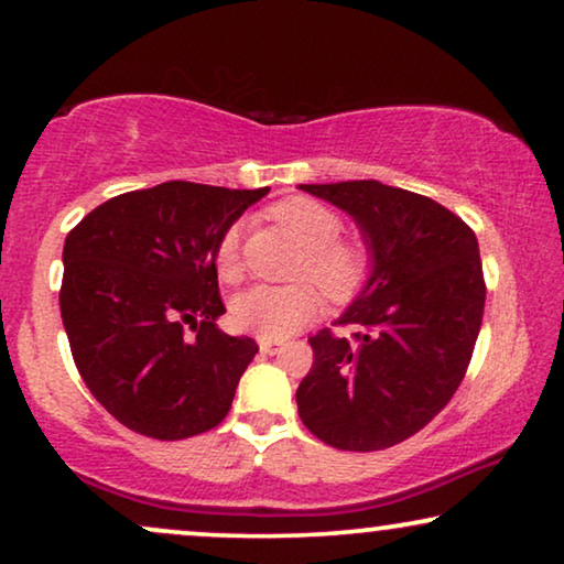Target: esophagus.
<instances>
[{
  "label": "esophagus",
  "mask_w": 564,
  "mask_h": 564,
  "mask_svg": "<svg viewBox=\"0 0 564 564\" xmlns=\"http://www.w3.org/2000/svg\"><path fill=\"white\" fill-rule=\"evenodd\" d=\"M259 349L261 354H276L282 349L280 341H267V338H259Z\"/></svg>",
  "instance_id": "esophagus-1"
}]
</instances>
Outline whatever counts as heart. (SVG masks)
Instances as JSON below:
<instances>
[{
  "label": "heart",
  "mask_w": 564,
  "mask_h": 564,
  "mask_svg": "<svg viewBox=\"0 0 564 564\" xmlns=\"http://www.w3.org/2000/svg\"><path fill=\"white\" fill-rule=\"evenodd\" d=\"M276 220L305 246L300 274L321 284L330 300H349L365 284L369 257L361 243L341 241V218L328 205L311 197H290L272 210ZM243 223H234L215 249V272L223 282H238ZM323 297L311 282L297 284H257L241 292L230 305V321L243 334L282 341L307 326L321 313Z\"/></svg>",
  "instance_id": "obj_1"
}]
</instances>
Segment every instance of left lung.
Masks as SVG:
<instances>
[{
	"label": "left lung",
	"instance_id": "1",
	"mask_svg": "<svg viewBox=\"0 0 564 564\" xmlns=\"http://www.w3.org/2000/svg\"><path fill=\"white\" fill-rule=\"evenodd\" d=\"M300 189L357 223L369 276L336 321L354 341L328 328L311 338L297 413L336 449H388L426 426L467 372L485 307L477 238L431 197L375 180Z\"/></svg>",
	"mask_w": 564,
	"mask_h": 564
}]
</instances>
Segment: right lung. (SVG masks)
Masks as SVG:
<instances>
[{
	"label": "right lung",
	"mask_w": 564,
	"mask_h": 564,
	"mask_svg": "<svg viewBox=\"0 0 564 564\" xmlns=\"http://www.w3.org/2000/svg\"><path fill=\"white\" fill-rule=\"evenodd\" d=\"M267 192L164 182L107 199L66 236L61 318L76 369L135 434L176 442L230 411L259 346L218 328L215 249Z\"/></svg>",
	"instance_id": "1"
}]
</instances>
